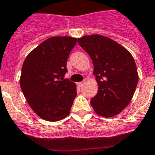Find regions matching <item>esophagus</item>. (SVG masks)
<instances>
[{
	"label": "esophagus",
	"instance_id": "obj_1",
	"mask_svg": "<svg viewBox=\"0 0 155 155\" xmlns=\"http://www.w3.org/2000/svg\"><path fill=\"white\" fill-rule=\"evenodd\" d=\"M84 83H85V81H82V82H79L78 84V85L79 86V87H82V86L84 85Z\"/></svg>",
	"mask_w": 155,
	"mask_h": 155
}]
</instances>
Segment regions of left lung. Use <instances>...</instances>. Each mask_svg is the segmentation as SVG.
<instances>
[{
  "label": "left lung",
  "mask_w": 155,
  "mask_h": 155,
  "mask_svg": "<svg viewBox=\"0 0 155 155\" xmlns=\"http://www.w3.org/2000/svg\"><path fill=\"white\" fill-rule=\"evenodd\" d=\"M78 42L91 57L98 84L91 106L99 116H116L130 102L137 85L132 55L116 41L100 35H85Z\"/></svg>",
  "instance_id": "8db88e82"
}]
</instances>
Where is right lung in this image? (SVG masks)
I'll return each instance as SVG.
<instances>
[{
	"instance_id": "right-lung-1",
	"label": "right lung",
	"mask_w": 155,
	"mask_h": 155,
	"mask_svg": "<svg viewBox=\"0 0 155 155\" xmlns=\"http://www.w3.org/2000/svg\"><path fill=\"white\" fill-rule=\"evenodd\" d=\"M76 42L72 37H51L34 49L23 63L21 91L28 105L43 120L59 121L69 115L77 95L76 84L64 77Z\"/></svg>"
}]
</instances>
